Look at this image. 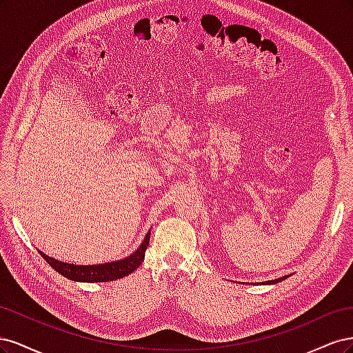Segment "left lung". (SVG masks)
<instances>
[{
  "instance_id": "left-lung-1",
  "label": "left lung",
  "mask_w": 353,
  "mask_h": 353,
  "mask_svg": "<svg viewBox=\"0 0 353 353\" xmlns=\"http://www.w3.org/2000/svg\"><path fill=\"white\" fill-rule=\"evenodd\" d=\"M284 279H287V275H285V276H281V279H275V280H271V281H266V283H263V284H275V283L283 281Z\"/></svg>"
}]
</instances>
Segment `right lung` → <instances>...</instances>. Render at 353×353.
Returning a JSON list of instances; mask_svg holds the SVG:
<instances>
[{"label": "right lung", "instance_id": "right-lung-1", "mask_svg": "<svg viewBox=\"0 0 353 353\" xmlns=\"http://www.w3.org/2000/svg\"><path fill=\"white\" fill-rule=\"evenodd\" d=\"M148 243H150V231L147 232L144 241L132 254L126 256L125 259H121V261L100 263V265H73V263H66L57 259H52L42 252H39V254L59 274L66 276L68 280L81 281V283H105V281H114L117 279H122V276H126L131 272H134L144 261Z\"/></svg>", "mask_w": 353, "mask_h": 353}]
</instances>
